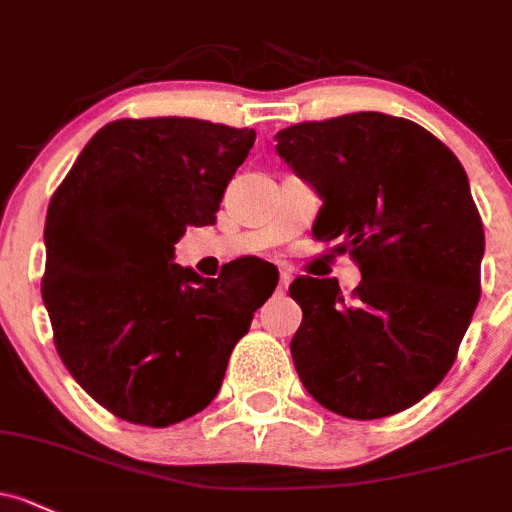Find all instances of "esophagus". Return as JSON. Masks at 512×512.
Returning a JSON list of instances; mask_svg holds the SVG:
<instances>
[{"instance_id":"34e87169","label":"esophagus","mask_w":512,"mask_h":512,"mask_svg":"<svg viewBox=\"0 0 512 512\" xmlns=\"http://www.w3.org/2000/svg\"><path fill=\"white\" fill-rule=\"evenodd\" d=\"M289 282H292V272H287V270L279 272V289H282V292H287Z\"/></svg>"}]
</instances>
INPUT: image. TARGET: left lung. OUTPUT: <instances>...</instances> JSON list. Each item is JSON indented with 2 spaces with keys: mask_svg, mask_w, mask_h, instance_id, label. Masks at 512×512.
Segmentation results:
<instances>
[{
  "mask_svg": "<svg viewBox=\"0 0 512 512\" xmlns=\"http://www.w3.org/2000/svg\"><path fill=\"white\" fill-rule=\"evenodd\" d=\"M277 154L324 201L316 240H341L363 282L294 279L299 380L326 410L380 419L437 387L481 297V215L461 161L405 117L353 112L277 132Z\"/></svg>",
  "mask_w": 512,
  "mask_h": 512,
  "instance_id": "8db88e82",
  "label": "left lung"
}]
</instances>
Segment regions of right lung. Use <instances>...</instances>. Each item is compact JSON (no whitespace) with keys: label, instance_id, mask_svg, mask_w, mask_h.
Wrapping results in <instances>:
<instances>
[{"label":"right lung","instance_id":"obj_1","mask_svg":"<svg viewBox=\"0 0 512 512\" xmlns=\"http://www.w3.org/2000/svg\"><path fill=\"white\" fill-rule=\"evenodd\" d=\"M252 144V129L191 117L117 120L53 193L41 282L53 343L115 417L169 427L206 410L274 292L250 287L240 267L206 279L174 262L188 225L215 223Z\"/></svg>","mask_w":512,"mask_h":512}]
</instances>
